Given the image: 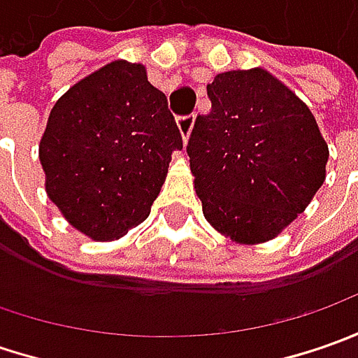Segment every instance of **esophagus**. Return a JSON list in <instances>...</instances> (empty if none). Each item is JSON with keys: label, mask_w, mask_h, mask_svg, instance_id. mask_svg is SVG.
<instances>
[{"label": "esophagus", "mask_w": 358, "mask_h": 358, "mask_svg": "<svg viewBox=\"0 0 358 358\" xmlns=\"http://www.w3.org/2000/svg\"><path fill=\"white\" fill-rule=\"evenodd\" d=\"M193 123H195V115H179L177 117V125H179V131H181V135H183V141L189 139V133L193 129Z\"/></svg>", "instance_id": "obj_1"}]
</instances>
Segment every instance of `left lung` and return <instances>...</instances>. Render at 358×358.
Wrapping results in <instances>:
<instances>
[{
  "instance_id": "8db88e82",
  "label": "left lung",
  "mask_w": 358,
  "mask_h": 358,
  "mask_svg": "<svg viewBox=\"0 0 358 358\" xmlns=\"http://www.w3.org/2000/svg\"><path fill=\"white\" fill-rule=\"evenodd\" d=\"M187 155L205 219L239 243L273 239L324 181L329 147L295 93L263 71H225L207 85Z\"/></svg>"
}]
</instances>
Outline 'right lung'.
Wrapping results in <instances>:
<instances>
[{
    "instance_id": "1",
    "label": "right lung",
    "mask_w": 358,
    "mask_h": 358,
    "mask_svg": "<svg viewBox=\"0 0 358 358\" xmlns=\"http://www.w3.org/2000/svg\"><path fill=\"white\" fill-rule=\"evenodd\" d=\"M183 139L143 65L113 62L53 105L39 143L45 189L91 239H117L143 223Z\"/></svg>"
}]
</instances>
